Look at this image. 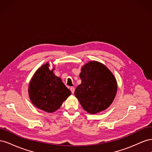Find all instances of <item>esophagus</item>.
Wrapping results in <instances>:
<instances>
[{"mask_svg": "<svg viewBox=\"0 0 152 152\" xmlns=\"http://www.w3.org/2000/svg\"><path fill=\"white\" fill-rule=\"evenodd\" d=\"M70 91H71L72 94L74 93V92H75V88H74V87H70Z\"/></svg>", "mask_w": 152, "mask_h": 152, "instance_id": "esophagus-1", "label": "esophagus"}]
</instances>
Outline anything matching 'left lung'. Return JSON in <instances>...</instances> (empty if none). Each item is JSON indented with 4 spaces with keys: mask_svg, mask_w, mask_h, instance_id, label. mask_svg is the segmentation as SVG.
I'll return each instance as SVG.
<instances>
[{
    "mask_svg": "<svg viewBox=\"0 0 152 152\" xmlns=\"http://www.w3.org/2000/svg\"><path fill=\"white\" fill-rule=\"evenodd\" d=\"M81 84L75 95L87 112L96 114L108 108L117 91V82L112 72L103 63L91 61L81 68Z\"/></svg>",
    "mask_w": 152,
    "mask_h": 152,
    "instance_id": "8db88e82",
    "label": "left lung"
}]
</instances>
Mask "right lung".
<instances>
[{
    "label": "right lung",
    "instance_id": "right-lung-1",
    "mask_svg": "<svg viewBox=\"0 0 152 152\" xmlns=\"http://www.w3.org/2000/svg\"><path fill=\"white\" fill-rule=\"evenodd\" d=\"M49 66L46 63L37 69L30 80L28 91L31 102L35 107L53 113L71 95V91L64 85L61 78L54 74V67L50 70Z\"/></svg>",
    "mask_w": 152,
    "mask_h": 152
}]
</instances>
